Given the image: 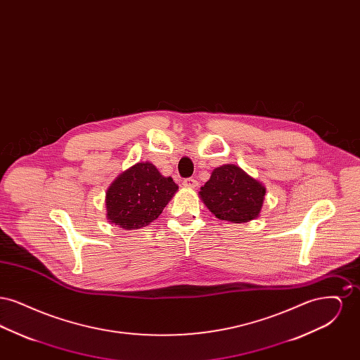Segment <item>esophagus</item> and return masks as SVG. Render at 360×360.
Instances as JSON below:
<instances>
[{"label": "esophagus", "mask_w": 360, "mask_h": 360, "mask_svg": "<svg viewBox=\"0 0 360 360\" xmlns=\"http://www.w3.org/2000/svg\"><path fill=\"white\" fill-rule=\"evenodd\" d=\"M182 185H184V188H195L198 186V182H197L195 179H193V178H188V179H185V181L182 182Z\"/></svg>", "instance_id": "esophagus-1"}]
</instances>
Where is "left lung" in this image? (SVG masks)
<instances>
[{
  "label": "left lung",
  "instance_id": "1",
  "mask_svg": "<svg viewBox=\"0 0 360 360\" xmlns=\"http://www.w3.org/2000/svg\"><path fill=\"white\" fill-rule=\"evenodd\" d=\"M198 194L219 220L241 224L255 220L260 214L266 188L238 165L228 163L212 172Z\"/></svg>",
  "mask_w": 360,
  "mask_h": 360
}]
</instances>
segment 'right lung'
I'll return each mask as SVG.
<instances>
[{
    "label": "right lung",
    "instance_id": "add662e5",
    "mask_svg": "<svg viewBox=\"0 0 360 360\" xmlns=\"http://www.w3.org/2000/svg\"><path fill=\"white\" fill-rule=\"evenodd\" d=\"M178 185L151 162H137L121 172L105 195L106 219L125 231L140 229L159 217Z\"/></svg>",
    "mask_w": 360,
    "mask_h": 360
}]
</instances>
